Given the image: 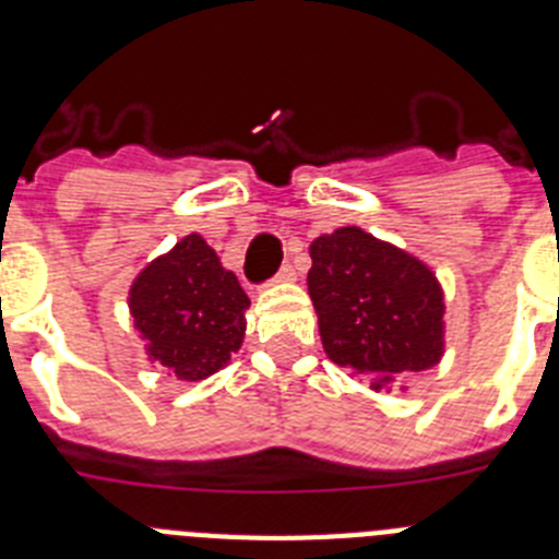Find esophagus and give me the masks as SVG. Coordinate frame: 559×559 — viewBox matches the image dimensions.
I'll use <instances>...</instances> for the list:
<instances>
[{
    "label": "esophagus",
    "mask_w": 559,
    "mask_h": 559,
    "mask_svg": "<svg viewBox=\"0 0 559 559\" xmlns=\"http://www.w3.org/2000/svg\"><path fill=\"white\" fill-rule=\"evenodd\" d=\"M276 283H294L296 280V271H294V265H283V269L276 271V276H274Z\"/></svg>",
    "instance_id": "obj_1"
}]
</instances>
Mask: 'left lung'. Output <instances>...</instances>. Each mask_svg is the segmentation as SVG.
<instances>
[{
    "label": "left lung",
    "mask_w": 559,
    "mask_h": 559,
    "mask_svg": "<svg viewBox=\"0 0 559 559\" xmlns=\"http://www.w3.org/2000/svg\"><path fill=\"white\" fill-rule=\"evenodd\" d=\"M310 260L308 290L333 364L364 374L374 392L400 386L397 374L437 367L445 302L423 260L358 226L316 237Z\"/></svg>",
    "instance_id": "8db88e82"
}]
</instances>
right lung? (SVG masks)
Listing matches in <instances>:
<instances>
[{
  "mask_svg": "<svg viewBox=\"0 0 559 559\" xmlns=\"http://www.w3.org/2000/svg\"><path fill=\"white\" fill-rule=\"evenodd\" d=\"M249 305L237 276L195 231L145 265L128 294L147 358L179 380H204L229 364L243 344Z\"/></svg>",
  "mask_w": 559,
  "mask_h": 559,
  "instance_id": "add662e5",
  "label": "right lung"
}]
</instances>
